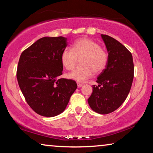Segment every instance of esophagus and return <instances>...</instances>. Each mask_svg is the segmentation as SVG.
Segmentation results:
<instances>
[{"mask_svg": "<svg viewBox=\"0 0 153 153\" xmlns=\"http://www.w3.org/2000/svg\"><path fill=\"white\" fill-rule=\"evenodd\" d=\"M82 86H83L82 84H80V83L77 82V87H78V88H81Z\"/></svg>", "mask_w": 153, "mask_h": 153, "instance_id": "esophagus-1", "label": "esophagus"}]
</instances>
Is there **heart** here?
Here are the masks:
<instances>
[{"label":"heart","instance_id":"obj_1","mask_svg":"<svg viewBox=\"0 0 153 153\" xmlns=\"http://www.w3.org/2000/svg\"><path fill=\"white\" fill-rule=\"evenodd\" d=\"M79 60V65L68 74L69 78L84 82L92 76L105 69L108 62L107 53L100 48L99 44L88 38L75 41L72 50L65 48L61 56V63L67 70H72Z\"/></svg>","mask_w":153,"mask_h":153}]
</instances>
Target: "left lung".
<instances>
[{
	"label": "left lung",
	"instance_id": "8db88e82",
	"mask_svg": "<svg viewBox=\"0 0 153 153\" xmlns=\"http://www.w3.org/2000/svg\"><path fill=\"white\" fill-rule=\"evenodd\" d=\"M108 53L105 69L97 77L88 102L99 114H108L120 107L130 91L134 79L132 55L122 44L109 36L101 34Z\"/></svg>",
	"mask_w": 153,
	"mask_h": 153
}]
</instances>
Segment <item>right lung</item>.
I'll return each instance as SVG.
<instances>
[{"mask_svg":"<svg viewBox=\"0 0 153 153\" xmlns=\"http://www.w3.org/2000/svg\"><path fill=\"white\" fill-rule=\"evenodd\" d=\"M67 38L43 37L23 51L17 70L21 90L30 107L44 117L63 113L77 88L74 80L59 78L63 72L61 53Z\"/></svg>","mask_w":153,"mask_h":153,"instance_id":"right-lung-1","label":"right lung"}]
</instances>
